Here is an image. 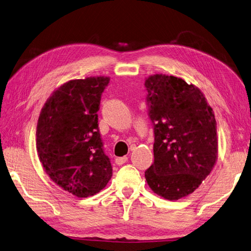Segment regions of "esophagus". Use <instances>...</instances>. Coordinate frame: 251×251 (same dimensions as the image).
I'll return each mask as SVG.
<instances>
[{"label":"esophagus","mask_w":251,"mask_h":251,"mask_svg":"<svg viewBox=\"0 0 251 251\" xmlns=\"http://www.w3.org/2000/svg\"><path fill=\"white\" fill-rule=\"evenodd\" d=\"M126 161H127V157H126V155H125V157L116 158L115 162H116V164H117V165H122V164H125V163L126 162Z\"/></svg>","instance_id":"obj_1"}]
</instances>
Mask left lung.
Instances as JSON below:
<instances>
[{
    "mask_svg": "<svg viewBox=\"0 0 251 251\" xmlns=\"http://www.w3.org/2000/svg\"><path fill=\"white\" fill-rule=\"evenodd\" d=\"M145 87L154 135V161L145 178L154 193L176 201L196 190L214 168L215 115L200 89L178 77L155 74Z\"/></svg>",
    "mask_w": 251,
    "mask_h": 251,
    "instance_id": "8db88e82",
    "label": "left lung"
}]
</instances>
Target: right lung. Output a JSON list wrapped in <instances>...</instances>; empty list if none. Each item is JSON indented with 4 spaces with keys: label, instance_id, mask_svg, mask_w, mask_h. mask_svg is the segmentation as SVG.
<instances>
[{
    "label": "right lung",
    "instance_id": "obj_1",
    "mask_svg": "<svg viewBox=\"0 0 251 251\" xmlns=\"http://www.w3.org/2000/svg\"><path fill=\"white\" fill-rule=\"evenodd\" d=\"M108 77L65 82L50 97L36 127V148L53 182L78 198L100 192L113 176L104 152L98 110Z\"/></svg>",
    "mask_w": 251,
    "mask_h": 251
}]
</instances>
